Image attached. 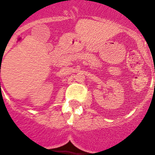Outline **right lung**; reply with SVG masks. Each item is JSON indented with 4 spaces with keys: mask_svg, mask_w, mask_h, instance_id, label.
I'll list each match as a JSON object with an SVG mask.
<instances>
[{
    "mask_svg": "<svg viewBox=\"0 0 155 155\" xmlns=\"http://www.w3.org/2000/svg\"><path fill=\"white\" fill-rule=\"evenodd\" d=\"M0 85H1V83H0Z\"/></svg>",
    "mask_w": 155,
    "mask_h": 155,
    "instance_id": "obj_1",
    "label": "right lung"
}]
</instances>
